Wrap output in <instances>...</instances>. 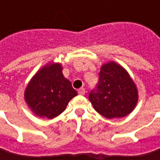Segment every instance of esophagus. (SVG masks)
Returning <instances> with one entry per match:
<instances>
[{
    "instance_id": "esophagus-1",
    "label": "esophagus",
    "mask_w": 160,
    "mask_h": 160,
    "mask_svg": "<svg viewBox=\"0 0 160 160\" xmlns=\"http://www.w3.org/2000/svg\"><path fill=\"white\" fill-rule=\"evenodd\" d=\"M78 94H80V95H84V94H85V90H84V88H80V89L78 90Z\"/></svg>"
}]
</instances>
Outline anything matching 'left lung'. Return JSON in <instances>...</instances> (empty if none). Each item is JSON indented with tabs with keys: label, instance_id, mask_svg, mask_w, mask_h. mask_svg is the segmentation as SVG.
Instances as JSON below:
<instances>
[{
	"label": "left lung",
	"instance_id": "8db88e82",
	"mask_svg": "<svg viewBox=\"0 0 160 160\" xmlns=\"http://www.w3.org/2000/svg\"><path fill=\"white\" fill-rule=\"evenodd\" d=\"M89 101L96 111L111 118H124L138 102V89L128 72L115 61L101 67L97 89L92 91Z\"/></svg>",
	"mask_w": 160,
	"mask_h": 160
}]
</instances>
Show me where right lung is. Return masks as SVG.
<instances>
[{
    "label": "right lung",
    "mask_w": 160,
    "mask_h": 160,
    "mask_svg": "<svg viewBox=\"0 0 160 160\" xmlns=\"http://www.w3.org/2000/svg\"><path fill=\"white\" fill-rule=\"evenodd\" d=\"M62 69L60 63L49 62L29 81L24 98L34 115L52 119L62 113L71 99L77 95L70 81L63 76Z\"/></svg>",
    "instance_id": "1"
}]
</instances>
